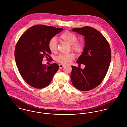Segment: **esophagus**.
Instances as JSON below:
<instances>
[{
    "mask_svg": "<svg viewBox=\"0 0 127 127\" xmlns=\"http://www.w3.org/2000/svg\"><path fill=\"white\" fill-rule=\"evenodd\" d=\"M64 64H59V68H63L64 67Z\"/></svg>",
    "mask_w": 127,
    "mask_h": 127,
    "instance_id": "34e87169",
    "label": "esophagus"
}]
</instances>
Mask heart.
<instances>
[{
  "label": "heart",
  "instance_id": "obj_1",
  "mask_svg": "<svg viewBox=\"0 0 127 127\" xmlns=\"http://www.w3.org/2000/svg\"><path fill=\"white\" fill-rule=\"evenodd\" d=\"M60 38L61 40L67 43L70 45V47L73 51L76 53H80L83 50V45L81 43L77 41V37L72 33L66 31L62 34ZM48 48L51 52L54 53L57 49V41L56 38L54 37H52L48 42ZM75 56L73 53H69L67 54L59 55L56 57V60L63 64H69L73 59L74 58Z\"/></svg>",
  "mask_w": 127,
  "mask_h": 127
}]
</instances>
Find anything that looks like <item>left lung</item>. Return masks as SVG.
I'll use <instances>...</instances> for the list:
<instances>
[{"label":"left lung","mask_w":127,"mask_h":127,"mask_svg":"<svg viewBox=\"0 0 127 127\" xmlns=\"http://www.w3.org/2000/svg\"><path fill=\"white\" fill-rule=\"evenodd\" d=\"M72 31L84 36L85 47L77 63L84 64L85 67L71 66V82L80 91H90L100 85L107 73L111 58L110 46L104 36L91 27L73 28Z\"/></svg>","instance_id":"8db88e82"}]
</instances>
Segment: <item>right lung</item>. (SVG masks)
<instances>
[{"mask_svg": "<svg viewBox=\"0 0 127 127\" xmlns=\"http://www.w3.org/2000/svg\"><path fill=\"white\" fill-rule=\"evenodd\" d=\"M63 30L37 25L29 28L19 38L15 51L16 64L22 77L30 86L37 89L47 87L58 70L57 64L47 66L42 62L45 57L50 58L49 40Z\"/></svg>", "mask_w": 127, "mask_h": 127, "instance_id": "1", "label": "right lung"}]
</instances>
